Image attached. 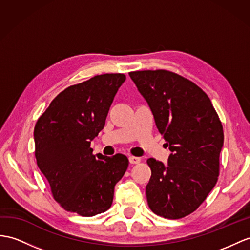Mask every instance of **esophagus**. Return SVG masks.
I'll return each instance as SVG.
<instances>
[{"mask_svg":"<svg viewBox=\"0 0 250 250\" xmlns=\"http://www.w3.org/2000/svg\"><path fill=\"white\" fill-rule=\"evenodd\" d=\"M129 162H130V164H139L140 162H141V159L138 157L131 156V157H129Z\"/></svg>","mask_w":250,"mask_h":250,"instance_id":"1","label":"esophagus"}]
</instances>
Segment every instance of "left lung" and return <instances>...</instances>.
I'll return each instance as SVG.
<instances>
[{"instance_id": "obj_1", "label": "left lung", "mask_w": 250, "mask_h": 250, "mask_svg": "<svg viewBox=\"0 0 250 250\" xmlns=\"http://www.w3.org/2000/svg\"><path fill=\"white\" fill-rule=\"evenodd\" d=\"M129 76L172 151L167 166L147 159L148 207L157 215L178 220L195 211L216 184L224 144L222 122L208 95L176 73L146 70Z\"/></svg>"}]
</instances>
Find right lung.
<instances>
[{"label":"right lung","mask_w":250,"mask_h":250,"mask_svg":"<svg viewBox=\"0 0 250 250\" xmlns=\"http://www.w3.org/2000/svg\"><path fill=\"white\" fill-rule=\"evenodd\" d=\"M126 76L96 75L60 92L34 129L38 167L54 199L69 212L94 216L107 211L114 186L128 167L127 157L92 154V140L104 128L115 94Z\"/></svg>","instance_id":"right-lung-1"}]
</instances>
